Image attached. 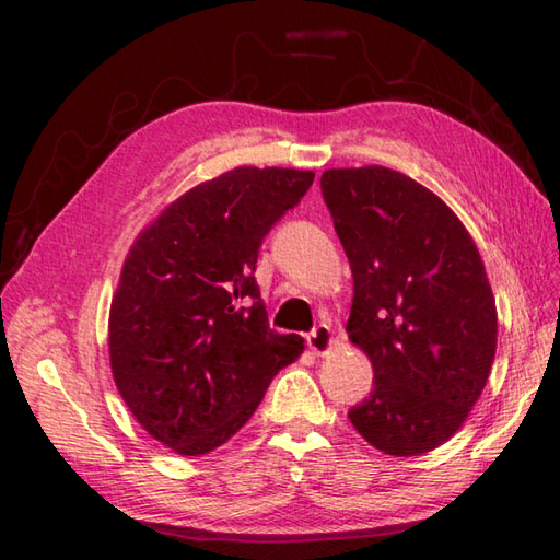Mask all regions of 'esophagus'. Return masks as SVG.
I'll return each instance as SVG.
<instances>
[{
	"label": "esophagus",
	"mask_w": 560,
	"mask_h": 560,
	"mask_svg": "<svg viewBox=\"0 0 560 560\" xmlns=\"http://www.w3.org/2000/svg\"><path fill=\"white\" fill-rule=\"evenodd\" d=\"M306 343H308V348H311V350H314L316 355H328L330 350H334V346H336L334 330H330V326L320 324L318 328L311 330L308 338H306Z\"/></svg>",
	"instance_id": "obj_1"
}]
</instances>
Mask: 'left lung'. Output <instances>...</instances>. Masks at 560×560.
Segmentation results:
<instances>
[{"label":"left lung","mask_w":560,"mask_h":560,"mask_svg":"<svg viewBox=\"0 0 560 560\" xmlns=\"http://www.w3.org/2000/svg\"><path fill=\"white\" fill-rule=\"evenodd\" d=\"M324 200L353 271L348 338L373 393L348 412L375 450L417 457L467 420L497 353V301L467 226L383 165L330 167Z\"/></svg>","instance_id":"left-lung-1"}]
</instances>
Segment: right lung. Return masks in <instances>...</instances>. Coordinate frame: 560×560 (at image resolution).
Wrapping results in <instances>:
<instances>
[{"instance_id": "add662e5", "label": "right lung", "mask_w": 560, "mask_h": 560, "mask_svg": "<svg viewBox=\"0 0 560 560\" xmlns=\"http://www.w3.org/2000/svg\"><path fill=\"white\" fill-rule=\"evenodd\" d=\"M311 170L234 167L136 236L110 301L113 381L150 438L200 457L240 432L303 338L269 328L254 269Z\"/></svg>"}]
</instances>
